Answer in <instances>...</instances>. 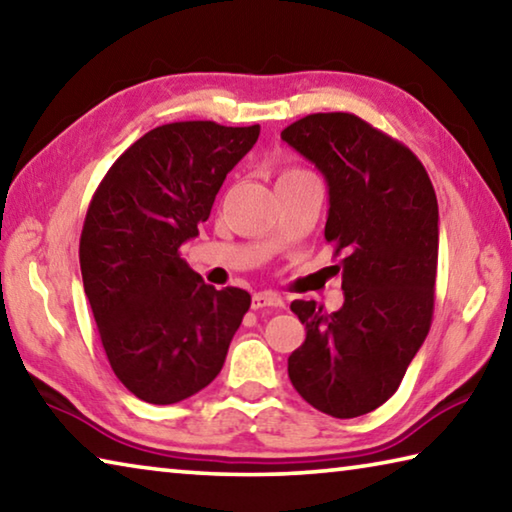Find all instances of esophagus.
<instances>
[{
    "label": "esophagus",
    "mask_w": 512,
    "mask_h": 512,
    "mask_svg": "<svg viewBox=\"0 0 512 512\" xmlns=\"http://www.w3.org/2000/svg\"><path fill=\"white\" fill-rule=\"evenodd\" d=\"M284 300L277 293L264 291V293H255L253 296V309H282Z\"/></svg>",
    "instance_id": "1"
}]
</instances>
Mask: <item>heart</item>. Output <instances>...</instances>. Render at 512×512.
<instances>
[{"instance_id":"b5f03b06","label":"heart","mask_w":512,"mask_h":512,"mask_svg":"<svg viewBox=\"0 0 512 512\" xmlns=\"http://www.w3.org/2000/svg\"><path fill=\"white\" fill-rule=\"evenodd\" d=\"M289 171H296V169H289ZM284 173H287V171H284Z\"/></svg>"}]
</instances>
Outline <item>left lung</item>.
Returning a JSON list of instances; mask_svg holds the SVG:
<instances>
[{
  "mask_svg": "<svg viewBox=\"0 0 512 512\" xmlns=\"http://www.w3.org/2000/svg\"><path fill=\"white\" fill-rule=\"evenodd\" d=\"M323 173L325 239L341 264L345 302L293 300L307 339L289 357L302 400L332 418L375 411L400 388L431 327L438 201L411 149L350 112H316L282 131Z\"/></svg>",
  "mask_w": 512,
  "mask_h": 512,
  "instance_id": "left-lung-1",
  "label": "left lung"
}]
</instances>
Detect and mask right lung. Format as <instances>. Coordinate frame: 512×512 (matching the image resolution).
Segmentation results:
<instances>
[{
    "label": "right lung",
    "instance_id": "add662e5",
    "mask_svg": "<svg viewBox=\"0 0 512 512\" xmlns=\"http://www.w3.org/2000/svg\"><path fill=\"white\" fill-rule=\"evenodd\" d=\"M259 126L173 121L119 155L81 232V275L110 368L135 397L176 404L219 375L250 293L216 291L180 257Z\"/></svg>",
    "mask_w": 512,
    "mask_h": 512
}]
</instances>
